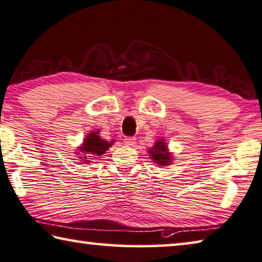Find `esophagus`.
Listing matches in <instances>:
<instances>
[{
	"label": "esophagus",
	"instance_id": "obj_1",
	"mask_svg": "<svg viewBox=\"0 0 262 262\" xmlns=\"http://www.w3.org/2000/svg\"><path fill=\"white\" fill-rule=\"evenodd\" d=\"M124 143L127 146H134L136 144V138L135 137H125L124 138Z\"/></svg>",
	"mask_w": 262,
	"mask_h": 262
}]
</instances>
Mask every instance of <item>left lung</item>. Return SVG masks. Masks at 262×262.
Returning <instances> with one entry per match:
<instances>
[{
  "mask_svg": "<svg viewBox=\"0 0 262 262\" xmlns=\"http://www.w3.org/2000/svg\"><path fill=\"white\" fill-rule=\"evenodd\" d=\"M148 154L150 160L160 167L169 166V164H171L173 159L172 154L169 152L168 143H166V140L163 138L157 139V141H155L153 145V147L148 149Z\"/></svg>",
  "mask_w": 262,
  "mask_h": 262,
  "instance_id": "1",
  "label": "left lung"
}]
</instances>
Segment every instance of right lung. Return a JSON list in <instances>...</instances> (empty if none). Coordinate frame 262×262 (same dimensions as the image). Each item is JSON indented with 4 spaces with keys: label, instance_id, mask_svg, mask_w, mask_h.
<instances>
[{
    "label": "right lung",
    "instance_id": "1",
    "mask_svg": "<svg viewBox=\"0 0 262 262\" xmlns=\"http://www.w3.org/2000/svg\"><path fill=\"white\" fill-rule=\"evenodd\" d=\"M99 134V130L91 131L90 134H87L86 138L82 140V144L77 148L78 150H76V154L78 155V159H80L79 161L82 163H90L92 158L103 155L105 150H108L110 146L114 145L115 140L108 141L102 139Z\"/></svg>",
    "mask_w": 262,
    "mask_h": 262
}]
</instances>
